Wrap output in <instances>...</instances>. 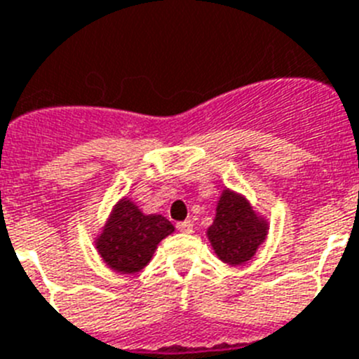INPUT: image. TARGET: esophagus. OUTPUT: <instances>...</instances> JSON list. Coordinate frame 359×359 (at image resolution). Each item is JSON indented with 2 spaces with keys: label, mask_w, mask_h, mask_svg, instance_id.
I'll return each instance as SVG.
<instances>
[{
  "label": "esophagus",
  "mask_w": 359,
  "mask_h": 359,
  "mask_svg": "<svg viewBox=\"0 0 359 359\" xmlns=\"http://www.w3.org/2000/svg\"><path fill=\"white\" fill-rule=\"evenodd\" d=\"M176 228L182 231V233H192V231H194V223H192V221H182V223L176 224Z\"/></svg>",
  "instance_id": "1"
}]
</instances>
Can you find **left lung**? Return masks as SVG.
Masks as SVG:
<instances>
[{
    "label": "left lung",
    "instance_id": "1",
    "mask_svg": "<svg viewBox=\"0 0 359 359\" xmlns=\"http://www.w3.org/2000/svg\"><path fill=\"white\" fill-rule=\"evenodd\" d=\"M217 257L230 266H239L255 255L268 236V223L253 212L248 199L223 190L215 208V219L207 230Z\"/></svg>",
    "mask_w": 359,
    "mask_h": 359
}]
</instances>
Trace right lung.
Instances as JSON below:
<instances>
[{
	"instance_id": "obj_1",
	"label": "right lung",
	"mask_w": 359,
	"mask_h": 359,
	"mask_svg": "<svg viewBox=\"0 0 359 359\" xmlns=\"http://www.w3.org/2000/svg\"><path fill=\"white\" fill-rule=\"evenodd\" d=\"M174 226L163 215H145L131 199L118 201L97 237V250L107 266L120 273H136L149 264L161 239Z\"/></svg>"
}]
</instances>
